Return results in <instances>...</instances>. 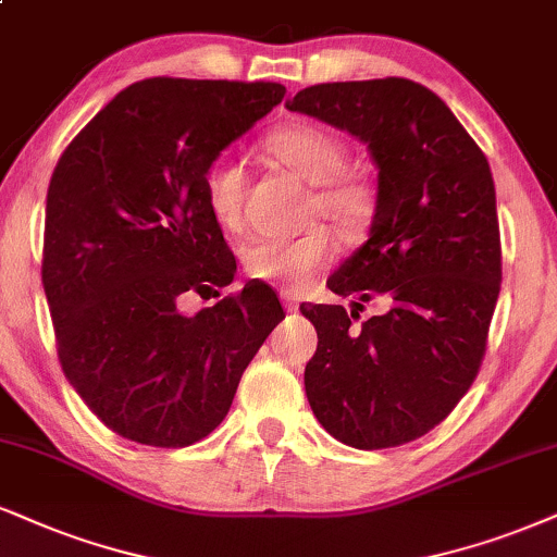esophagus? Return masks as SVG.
I'll list each match as a JSON object with an SVG mask.
<instances>
[{
  "instance_id": "obj_1",
  "label": "esophagus",
  "mask_w": 557,
  "mask_h": 557,
  "mask_svg": "<svg viewBox=\"0 0 557 557\" xmlns=\"http://www.w3.org/2000/svg\"><path fill=\"white\" fill-rule=\"evenodd\" d=\"M281 301H284V307H286V310H289V312H294V310H297V307H299V297H297V294H294V292H281Z\"/></svg>"
}]
</instances>
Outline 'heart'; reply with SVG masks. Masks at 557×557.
Segmentation results:
<instances>
[{"mask_svg":"<svg viewBox=\"0 0 557 557\" xmlns=\"http://www.w3.org/2000/svg\"><path fill=\"white\" fill-rule=\"evenodd\" d=\"M265 149L273 160L312 185L307 219H327L346 237L369 230L376 211L374 185L346 168V144L314 123H286L268 134ZM247 194L245 168L232 157H219L203 175V196L211 216L224 230L243 226ZM338 256V237L327 224H312L297 237H256L243 247V268L250 278L305 292L320 271Z\"/></svg>","mask_w":557,"mask_h":557,"instance_id":"b5f03b06","label":"heart"}]
</instances>
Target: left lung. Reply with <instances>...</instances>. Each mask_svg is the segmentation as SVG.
<instances>
[{"instance_id":"obj_1","label":"left lung","mask_w":557,"mask_h":557,"mask_svg":"<svg viewBox=\"0 0 557 557\" xmlns=\"http://www.w3.org/2000/svg\"><path fill=\"white\" fill-rule=\"evenodd\" d=\"M286 108L359 136L380 168L369 239L327 281L354 310L299 307L318 331L307 400L343 444H408L455 410L488 346L500 292L488 160L446 102L413 79L325 82ZM376 296L388 310L356 326Z\"/></svg>"}]
</instances>
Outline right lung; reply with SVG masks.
<instances>
[{"mask_svg": "<svg viewBox=\"0 0 557 557\" xmlns=\"http://www.w3.org/2000/svg\"><path fill=\"white\" fill-rule=\"evenodd\" d=\"M284 95L278 82L141 79L59 157L40 265L59 361L123 438L177 449L209 436L284 320L263 281L181 312L237 271L206 206V170Z\"/></svg>", "mask_w": 557, "mask_h": 557, "instance_id": "right-lung-1", "label": "right lung"}]
</instances>
